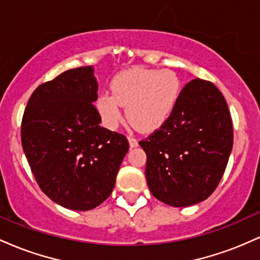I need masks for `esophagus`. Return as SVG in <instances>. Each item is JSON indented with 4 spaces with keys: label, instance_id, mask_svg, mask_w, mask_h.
<instances>
[{
    "label": "esophagus",
    "instance_id": "34e87169",
    "mask_svg": "<svg viewBox=\"0 0 260 260\" xmlns=\"http://www.w3.org/2000/svg\"><path fill=\"white\" fill-rule=\"evenodd\" d=\"M128 142H129V147L131 148L138 147V140L134 138V137H128Z\"/></svg>",
    "mask_w": 260,
    "mask_h": 260
}]
</instances>
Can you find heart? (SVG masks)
Returning <instances> with one entry per match:
<instances>
[{
    "label": "heart",
    "instance_id": "b5f03b06",
    "mask_svg": "<svg viewBox=\"0 0 260 260\" xmlns=\"http://www.w3.org/2000/svg\"><path fill=\"white\" fill-rule=\"evenodd\" d=\"M112 94L103 92L96 106L103 123L116 129L123 120L122 106H127L128 120L144 132L157 129L169 121L181 96V82L171 70L137 67L124 71L111 83Z\"/></svg>",
    "mask_w": 260,
    "mask_h": 260
}]
</instances>
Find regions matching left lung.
Wrapping results in <instances>:
<instances>
[{
    "instance_id": "1",
    "label": "left lung",
    "mask_w": 260,
    "mask_h": 260,
    "mask_svg": "<svg viewBox=\"0 0 260 260\" xmlns=\"http://www.w3.org/2000/svg\"><path fill=\"white\" fill-rule=\"evenodd\" d=\"M232 143L231 115L221 91L208 80H190L169 121L139 142L147 154L151 194L171 207L205 201L225 172Z\"/></svg>"
}]
</instances>
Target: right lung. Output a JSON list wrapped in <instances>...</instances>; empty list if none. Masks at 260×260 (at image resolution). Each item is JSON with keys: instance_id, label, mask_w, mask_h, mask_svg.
Masks as SVG:
<instances>
[{"instance_id": "right-lung-1", "label": "right lung", "mask_w": 260, "mask_h": 260, "mask_svg": "<svg viewBox=\"0 0 260 260\" xmlns=\"http://www.w3.org/2000/svg\"><path fill=\"white\" fill-rule=\"evenodd\" d=\"M91 66L39 85L22 120V145L43 192L61 207L91 210L110 197L129 144L100 127Z\"/></svg>"}]
</instances>
